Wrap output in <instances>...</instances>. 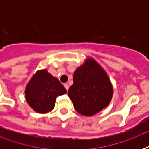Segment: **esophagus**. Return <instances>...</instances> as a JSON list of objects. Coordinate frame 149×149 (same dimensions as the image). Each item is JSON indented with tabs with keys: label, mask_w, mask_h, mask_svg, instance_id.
Segmentation results:
<instances>
[{
	"label": "esophagus",
	"mask_w": 149,
	"mask_h": 149,
	"mask_svg": "<svg viewBox=\"0 0 149 149\" xmlns=\"http://www.w3.org/2000/svg\"><path fill=\"white\" fill-rule=\"evenodd\" d=\"M64 86H65V88L66 89V91H68V90H69V84H64Z\"/></svg>",
	"instance_id": "esophagus-1"
}]
</instances>
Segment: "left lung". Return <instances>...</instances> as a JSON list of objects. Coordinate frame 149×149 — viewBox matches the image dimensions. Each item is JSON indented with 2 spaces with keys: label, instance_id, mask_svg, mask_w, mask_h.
<instances>
[{
  "label": "left lung",
  "instance_id": "1",
  "mask_svg": "<svg viewBox=\"0 0 149 149\" xmlns=\"http://www.w3.org/2000/svg\"><path fill=\"white\" fill-rule=\"evenodd\" d=\"M113 93L106 71L95 59L89 58L75 70L68 96L78 113L91 117L108 106Z\"/></svg>",
  "mask_w": 149,
  "mask_h": 149
}]
</instances>
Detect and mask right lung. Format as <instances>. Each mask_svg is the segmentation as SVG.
I'll use <instances>...</instances> for the list:
<instances>
[{
	"mask_svg": "<svg viewBox=\"0 0 149 149\" xmlns=\"http://www.w3.org/2000/svg\"><path fill=\"white\" fill-rule=\"evenodd\" d=\"M66 93V90L56 77L47 70H38L29 80L25 88V99L29 105L38 113L51 111L58 96Z\"/></svg>",
	"mask_w": 149,
	"mask_h": 149,
	"instance_id": "right-lung-1",
	"label": "right lung"
}]
</instances>
